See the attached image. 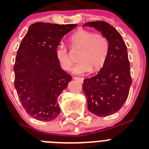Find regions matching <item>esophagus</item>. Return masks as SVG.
I'll list each match as a JSON object with an SVG mask.
<instances>
[{
    "label": "esophagus",
    "mask_w": 149,
    "mask_h": 149,
    "mask_svg": "<svg viewBox=\"0 0 149 149\" xmlns=\"http://www.w3.org/2000/svg\"><path fill=\"white\" fill-rule=\"evenodd\" d=\"M74 80H77L78 82H80V83H83L84 82V79L81 78V77H74Z\"/></svg>",
    "instance_id": "esophagus-1"
}]
</instances>
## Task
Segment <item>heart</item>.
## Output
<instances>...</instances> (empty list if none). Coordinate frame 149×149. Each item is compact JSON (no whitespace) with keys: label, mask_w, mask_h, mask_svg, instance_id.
I'll use <instances>...</instances> for the list:
<instances>
[{"label":"heart","mask_w":149,"mask_h":149,"mask_svg":"<svg viewBox=\"0 0 149 149\" xmlns=\"http://www.w3.org/2000/svg\"><path fill=\"white\" fill-rule=\"evenodd\" d=\"M69 41L72 47L81 49L78 58L80 62L72 69L74 74H84L101 69L109 54V45L106 37L81 29L74 34ZM55 54L61 67L64 70H69L73 61L68 48L61 43L56 47Z\"/></svg>","instance_id":"heart-1"}]
</instances>
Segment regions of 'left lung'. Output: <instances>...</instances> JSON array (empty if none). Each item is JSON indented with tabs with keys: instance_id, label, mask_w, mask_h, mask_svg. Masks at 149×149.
Segmentation results:
<instances>
[{
	"instance_id": "1",
	"label": "left lung",
	"mask_w": 149,
	"mask_h": 149,
	"mask_svg": "<svg viewBox=\"0 0 149 149\" xmlns=\"http://www.w3.org/2000/svg\"><path fill=\"white\" fill-rule=\"evenodd\" d=\"M84 26L94 27L109 42V54L102 69L83 84L88 111L106 117L119 111L129 96L132 77L127 47L120 34L106 22H88Z\"/></svg>"
}]
</instances>
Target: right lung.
<instances>
[{"instance_id":"1","label":"right lung","mask_w":149,"mask_h":149,"mask_svg":"<svg viewBox=\"0 0 149 149\" xmlns=\"http://www.w3.org/2000/svg\"><path fill=\"white\" fill-rule=\"evenodd\" d=\"M77 26L37 22L30 26L19 46L15 87L26 112L38 120H53L61 112L58 97L72 77L61 69L55 49Z\"/></svg>"}]
</instances>
